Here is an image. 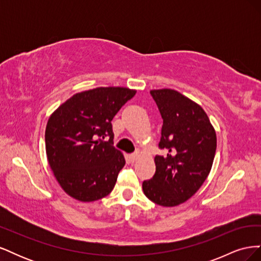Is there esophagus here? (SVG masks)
I'll return each mask as SVG.
<instances>
[{
    "instance_id": "1",
    "label": "esophagus",
    "mask_w": 261,
    "mask_h": 261,
    "mask_svg": "<svg viewBox=\"0 0 261 261\" xmlns=\"http://www.w3.org/2000/svg\"><path fill=\"white\" fill-rule=\"evenodd\" d=\"M129 161L132 162V163H134L135 162L136 160H137V158H138V153H132V154H129Z\"/></svg>"
}]
</instances>
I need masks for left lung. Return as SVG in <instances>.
<instances>
[{
    "instance_id": "1",
    "label": "left lung",
    "mask_w": 261,
    "mask_h": 261,
    "mask_svg": "<svg viewBox=\"0 0 261 261\" xmlns=\"http://www.w3.org/2000/svg\"><path fill=\"white\" fill-rule=\"evenodd\" d=\"M163 125L154 156L155 173L144 180L148 198L163 207L183 203L198 191L211 170L217 136L209 117L194 101L172 89L151 90Z\"/></svg>"
}]
</instances>
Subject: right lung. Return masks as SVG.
<instances>
[{
  "mask_svg": "<svg viewBox=\"0 0 261 261\" xmlns=\"http://www.w3.org/2000/svg\"><path fill=\"white\" fill-rule=\"evenodd\" d=\"M135 93L123 87H100L74 94L50 116L46 156L55 178L70 197L94 201L112 192L125 159L113 147L111 122Z\"/></svg>",
  "mask_w": 261,
  "mask_h": 261,
  "instance_id": "add662e5",
  "label": "right lung"
}]
</instances>
